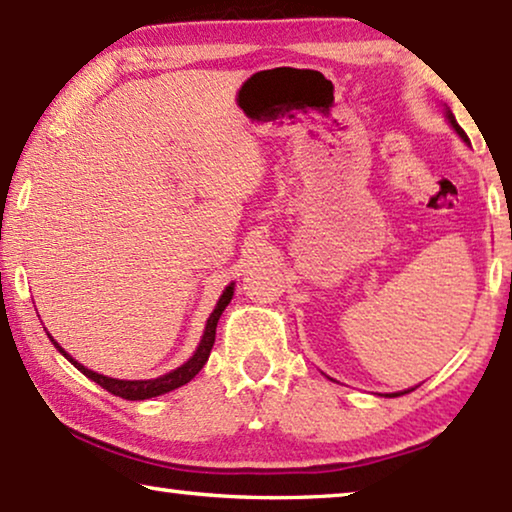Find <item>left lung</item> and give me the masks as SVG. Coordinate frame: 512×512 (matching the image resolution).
<instances>
[{
    "instance_id": "obj_1",
    "label": "left lung",
    "mask_w": 512,
    "mask_h": 512,
    "mask_svg": "<svg viewBox=\"0 0 512 512\" xmlns=\"http://www.w3.org/2000/svg\"><path fill=\"white\" fill-rule=\"evenodd\" d=\"M447 117H449V124H452V126H454V131H456V133H459V135H461V138H463V140H466V142H468V135H466V133H463V131H461V126H459V124H456V119H454V117H452V112H447ZM405 393H410V391H405Z\"/></svg>"
}]
</instances>
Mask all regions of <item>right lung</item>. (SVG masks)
<instances>
[{"instance_id":"add662e5","label":"right lung","mask_w":512,"mask_h":512,"mask_svg":"<svg viewBox=\"0 0 512 512\" xmlns=\"http://www.w3.org/2000/svg\"><path fill=\"white\" fill-rule=\"evenodd\" d=\"M231 295H234V283H231L229 288L222 292V297H220V302H217L215 311L210 313L208 325H206V332H203V339H201L199 349H196L194 356L189 358L185 365H180V367H177V370H173V372L163 374V377H159V379H149V381H124V379L102 377V374L88 370V367H84L81 363H77V360H74V358H70V353L63 351V346H58L56 342H53V339H51V342L56 344V349H58L60 353H63V356H65L67 360H70V363H72L74 367H77V370H79L81 374H86L88 379H93L95 384H100L102 388H105V391H109L112 395H119V398H124V400H147V398H156V395L168 393V391H173V388L185 386L187 381H192V379L196 377V374L201 372V367L206 365L210 351H213L217 320H220L222 311L227 309V304L231 302Z\"/></svg>"}]
</instances>
